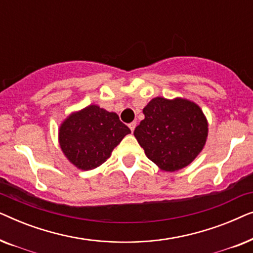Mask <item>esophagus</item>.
<instances>
[{
	"label": "esophagus",
	"instance_id": "34e87169",
	"mask_svg": "<svg viewBox=\"0 0 253 253\" xmlns=\"http://www.w3.org/2000/svg\"><path fill=\"white\" fill-rule=\"evenodd\" d=\"M136 126H137V123H136V122H131V123L129 124V127H130V130L132 131V132H133V130H134V127H136Z\"/></svg>",
	"mask_w": 253,
	"mask_h": 253
}]
</instances>
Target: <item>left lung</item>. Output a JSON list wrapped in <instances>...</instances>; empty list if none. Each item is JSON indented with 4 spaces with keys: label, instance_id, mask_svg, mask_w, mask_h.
Wrapping results in <instances>:
<instances>
[{
    "label": "left lung",
    "instance_id": "left-lung-1",
    "mask_svg": "<svg viewBox=\"0 0 253 253\" xmlns=\"http://www.w3.org/2000/svg\"><path fill=\"white\" fill-rule=\"evenodd\" d=\"M145 119L134 137L145 154L161 170L186 167L203 151L209 123L200 107L188 99L157 96L143 109Z\"/></svg>",
    "mask_w": 253,
    "mask_h": 253
}]
</instances>
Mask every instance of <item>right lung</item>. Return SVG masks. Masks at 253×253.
Masks as SVG:
<instances>
[{"instance_id": "add662e5", "label": "right lung", "mask_w": 253, "mask_h": 253, "mask_svg": "<svg viewBox=\"0 0 253 253\" xmlns=\"http://www.w3.org/2000/svg\"><path fill=\"white\" fill-rule=\"evenodd\" d=\"M130 132L116 113L89 105L71 113L61 123L58 143L75 167L91 170L101 166Z\"/></svg>"}]
</instances>
